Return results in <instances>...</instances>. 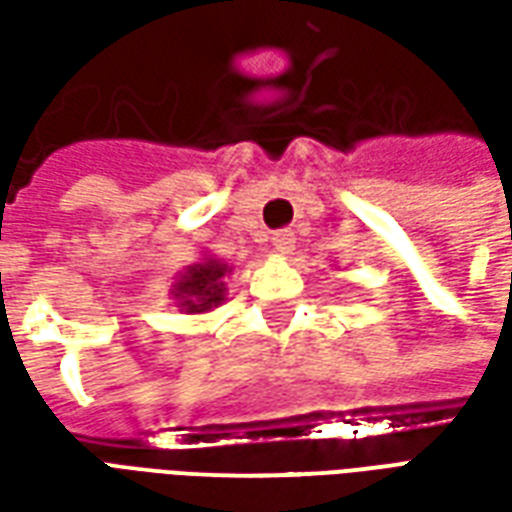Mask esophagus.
Here are the masks:
<instances>
[{
    "instance_id": "34e87169",
    "label": "esophagus",
    "mask_w": 512,
    "mask_h": 512,
    "mask_svg": "<svg viewBox=\"0 0 512 512\" xmlns=\"http://www.w3.org/2000/svg\"><path fill=\"white\" fill-rule=\"evenodd\" d=\"M271 246L279 255H290L296 249V235L290 233V230H279V233L271 235Z\"/></svg>"
}]
</instances>
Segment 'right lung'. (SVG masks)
<instances>
[{"label":"right lung","mask_w":512,"mask_h":512,"mask_svg":"<svg viewBox=\"0 0 512 512\" xmlns=\"http://www.w3.org/2000/svg\"><path fill=\"white\" fill-rule=\"evenodd\" d=\"M233 268L219 257L202 255L197 263L186 266L175 277L169 288V299L186 315L213 312L227 301V277L233 274Z\"/></svg>","instance_id":"1"}]
</instances>
